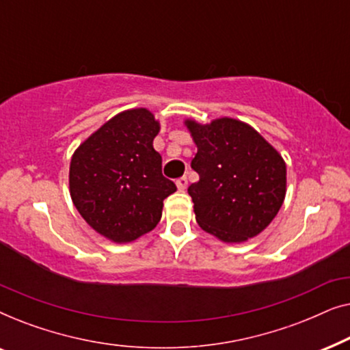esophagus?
<instances>
[{
  "label": "esophagus",
  "instance_id": "esophagus-1",
  "mask_svg": "<svg viewBox=\"0 0 350 350\" xmlns=\"http://www.w3.org/2000/svg\"><path fill=\"white\" fill-rule=\"evenodd\" d=\"M186 186H188V178H186V176H181V178L176 180V188L180 191H185Z\"/></svg>",
  "mask_w": 350,
  "mask_h": 350
}]
</instances>
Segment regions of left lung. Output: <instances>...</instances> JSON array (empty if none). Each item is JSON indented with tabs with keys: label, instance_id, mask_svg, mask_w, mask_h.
<instances>
[{
	"label": "left lung",
	"instance_id": "8db88e82",
	"mask_svg": "<svg viewBox=\"0 0 350 350\" xmlns=\"http://www.w3.org/2000/svg\"><path fill=\"white\" fill-rule=\"evenodd\" d=\"M198 152L191 167L199 181L188 188L196 221L219 241L255 237L285 199L286 167L282 156L245 122L231 118L200 126L186 121Z\"/></svg>",
	"mask_w": 350,
	"mask_h": 350
}]
</instances>
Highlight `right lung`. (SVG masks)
<instances>
[{
  "label": "right lung",
  "mask_w": 350,
  "mask_h": 350,
  "mask_svg": "<svg viewBox=\"0 0 350 350\" xmlns=\"http://www.w3.org/2000/svg\"><path fill=\"white\" fill-rule=\"evenodd\" d=\"M159 122L145 108L116 114L94 132L70 164V194L90 228L113 242H132L156 228L176 186L162 175L152 140Z\"/></svg>",
  "instance_id": "right-lung-1"
}]
</instances>
